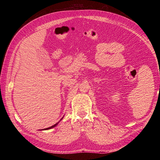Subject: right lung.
Returning <instances> with one entry per match:
<instances>
[{
    "label": "right lung",
    "mask_w": 160,
    "mask_h": 160,
    "mask_svg": "<svg viewBox=\"0 0 160 160\" xmlns=\"http://www.w3.org/2000/svg\"><path fill=\"white\" fill-rule=\"evenodd\" d=\"M58 123H59V122H58ZM58 123H57L56 124H55V125H52V126L51 127H50V128H46V129H42V130H45V129H51V128H54V127H55L56 126V125L58 124Z\"/></svg>",
    "instance_id": "1"
}]
</instances>
